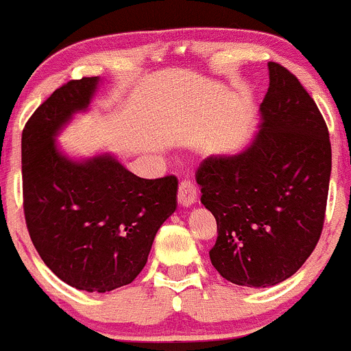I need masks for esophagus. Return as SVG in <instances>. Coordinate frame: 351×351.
I'll list each match as a JSON object with an SVG mask.
<instances>
[{
	"instance_id": "esophagus-1",
	"label": "esophagus",
	"mask_w": 351,
	"mask_h": 351,
	"mask_svg": "<svg viewBox=\"0 0 351 351\" xmlns=\"http://www.w3.org/2000/svg\"><path fill=\"white\" fill-rule=\"evenodd\" d=\"M197 199V189L191 180H182L179 184V191H177V201L182 208L194 204Z\"/></svg>"
}]
</instances>
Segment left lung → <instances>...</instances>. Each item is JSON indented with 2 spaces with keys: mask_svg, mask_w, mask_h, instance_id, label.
I'll list each match as a JSON object with an SVG mask.
<instances>
[{
  "mask_svg": "<svg viewBox=\"0 0 351 351\" xmlns=\"http://www.w3.org/2000/svg\"><path fill=\"white\" fill-rule=\"evenodd\" d=\"M262 126L250 147L201 162L196 182L218 238L209 258L219 276L269 287L294 276L323 231L331 174L326 121L299 79L269 62Z\"/></svg>",
  "mask_w": 351,
  "mask_h": 351,
  "instance_id": "obj_1",
  "label": "left lung"
}]
</instances>
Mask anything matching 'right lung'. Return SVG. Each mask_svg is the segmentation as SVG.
<instances>
[{
  "label": "right lung",
  "mask_w": 351,
  "mask_h": 351,
  "mask_svg": "<svg viewBox=\"0 0 351 351\" xmlns=\"http://www.w3.org/2000/svg\"><path fill=\"white\" fill-rule=\"evenodd\" d=\"M97 77L72 79L35 110L21 133L23 213L32 243L60 280L108 292L135 280L155 233L176 211L177 179H142L114 158L67 160L53 135L84 110Z\"/></svg>",
  "instance_id": "add662e5"
}]
</instances>
